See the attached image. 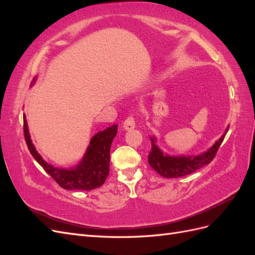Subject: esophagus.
Returning <instances> with one entry per match:
<instances>
[{"label": "esophagus", "mask_w": 255, "mask_h": 255, "mask_svg": "<svg viewBox=\"0 0 255 255\" xmlns=\"http://www.w3.org/2000/svg\"><path fill=\"white\" fill-rule=\"evenodd\" d=\"M135 128V118L134 116H128V117L123 121V128L129 130V129H133Z\"/></svg>", "instance_id": "obj_1"}]
</instances>
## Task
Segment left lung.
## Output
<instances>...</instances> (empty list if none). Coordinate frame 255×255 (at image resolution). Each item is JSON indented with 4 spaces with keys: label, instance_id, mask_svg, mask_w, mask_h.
<instances>
[{
    "label": "left lung",
    "instance_id": "obj_1",
    "mask_svg": "<svg viewBox=\"0 0 255 255\" xmlns=\"http://www.w3.org/2000/svg\"><path fill=\"white\" fill-rule=\"evenodd\" d=\"M228 128L226 129L225 134L206 152L195 156H169L167 154H164L163 151H160V149L155 144V138L151 137L150 139L152 142V149L148 156L149 164L158 174L167 177V179L180 177L195 172L198 169L208 165L213 160L220 144L225 139Z\"/></svg>",
    "mask_w": 255,
    "mask_h": 255
}]
</instances>
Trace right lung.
I'll use <instances>...</instances> for the list:
<instances>
[{
    "label": "right lung",
    "instance_id": "add662e5",
    "mask_svg": "<svg viewBox=\"0 0 255 255\" xmlns=\"http://www.w3.org/2000/svg\"><path fill=\"white\" fill-rule=\"evenodd\" d=\"M117 128L118 126L114 125L97 133L91 138L81 163L70 169H61L48 164L38 154L30 140L25 115L23 116V130L30 154L44 171L50 174L61 188L67 190H91L102 186L110 173L111 145L118 132Z\"/></svg>",
    "mask_w": 255,
    "mask_h": 255
}]
</instances>
